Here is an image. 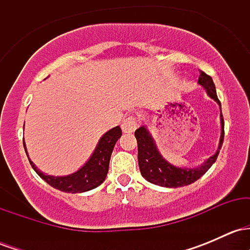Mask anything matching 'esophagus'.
Here are the masks:
<instances>
[{
    "label": "esophagus",
    "instance_id": "obj_1",
    "mask_svg": "<svg viewBox=\"0 0 250 250\" xmlns=\"http://www.w3.org/2000/svg\"><path fill=\"white\" fill-rule=\"evenodd\" d=\"M137 117L135 115H130L125 117L122 122V130L123 133H133L137 127Z\"/></svg>",
    "mask_w": 250,
    "mask_h": 250
}]
</instances>
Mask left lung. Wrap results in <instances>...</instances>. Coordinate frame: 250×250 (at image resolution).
Segmentation results:
<instances>
[{"label": "left lung", "instance_id": "obj_1", "mask_svg": "<svg viewBox=\"0 0 250 250\" xmlns=\"http://www.w3.org/2000/svg\"><path fill=\"white\" fill-rule=\"evenodd\" d=\"M199 83L206 88L208 95L219 103L221 107L213 79L201 70ZM221 125H222V131H221L219 149L203 165L196 168H179L168 163L157 151L156 146L150 135L148 134L147 129L145 127L139 128L135 131V137L137 140V159H139V167L142 176L150 183L167 188L183 187L197 181L203 174L207 173L208 169L216 161L217 155L222 147L223 137H225V122H223L222 113H221Z\"/></svg>", "mask_w": 250, "mask_h": 250}]
</instances>
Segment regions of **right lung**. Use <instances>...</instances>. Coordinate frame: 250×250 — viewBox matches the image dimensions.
Returning <instances> with one entry per match:
<instances>
[{"label": "right lung", "mask_w": 250, "mask_h": 250, "mask_svg": "<svg viewBox=\"0 0 250 250\" xmlns=\"http://www.w3.org/2000/svg\"><path fill=\"white\" fill-rule=\"evenodd\" d=\"M121 135L122 130L119 125L110 129L108 133H105L101 137L95 151L91 155L89 161L80 170H77L76 173L71 175H68V176H51V175H45L42 171H40L30 160L29 162L31 167L34 168V170L39 174V176L41 179L44 180L51 187L59 189V190L71 194L91 190V189L99 187L103 181H104L105 176H107L109 161H110V156L111 153H113L114 146H115L117 140L121 137ZM25 153H27V150H25Z\"/></svg>", "instance_id": "add662e5"}]
</instances>
